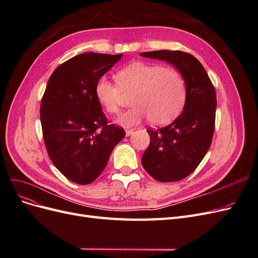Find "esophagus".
I'll use <instances>...</instances> for the list:
<instances>
[{
    "label": "esophagus",
    "mask_w": 258,
    "mask_h": 258,
    "mask_svg": "<svg viewBox=\"0 0 258 258\" xmlns=\"http://www.w3.org/2000/svg\"><path fill=\"white\" fill-rule=\"evenodd\" d=\"M134 131H135V129H126V136L127 137L131 136L132 134H134Z\"/></svg>",
    "instance_id": "34e87169"
}]
</instances>
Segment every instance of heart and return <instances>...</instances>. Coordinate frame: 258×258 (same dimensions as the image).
<instances>
[{
    "mask_svg": "<svg viewBox=\"0 0 258 258\" xmlns=\"http://www.w3.org/2000/svg\"><path fill=\"white\" fill-rule=\"evenodd\" d=\"M116 82L103 76L96 84L99 103L110 114L119 111L121 92L134 91V106L120 115L117 122L130 127L148 118L154 124L172 121L182 112L186 101L184 76L173 67L137 61L120 69Z\"/></svg>",
    "mask_w": 258,
    "mask_h": 258,
    "instance_id": "heart-1",
    "label": "heart"
}]
</instances>
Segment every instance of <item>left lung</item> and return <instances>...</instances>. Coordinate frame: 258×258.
Returning a JSON list of instances; mask_svg holds the SVG:
<instances>
[{"label":"left lung","mask_w":258,"mask_h":258,"mask_svg":"<svg viewBox=\"0 0 258 258\" xmlns=\"http://www.w3.org/2000/svg\"><path fill=\"white\" fill-rule=\"evenodd\" d=\"M142 57L166 61L176 68L186 83L184 110L168 126L147 129L151 143L142 157L146 172L159 182L181 181L204 159L214 134L216 93L205 68L179 50L142 52Z\"/></svg>","instance_id":"left-lung-1"}]
</instances>
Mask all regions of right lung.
Masks as SVG:
<instances>
[{
	"label": "right lung",
	"instance_id": "1",
	"mask_svg": "<svg viewBox=\"0 0 258 258\" xmlns=\"http://www.w3.org/2000/svg\"><path fill=\"white\" fill-rule=\"evenodd\" d=\"M122 54L85 52L54 70L41 103L46 150L70 181L87 185L102 173L114 147L126 136L108 124L96 84Z\"/></svg>",
	"mask_w": 258,
	"mask_h": 258
}]
</instances>
